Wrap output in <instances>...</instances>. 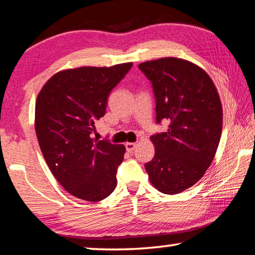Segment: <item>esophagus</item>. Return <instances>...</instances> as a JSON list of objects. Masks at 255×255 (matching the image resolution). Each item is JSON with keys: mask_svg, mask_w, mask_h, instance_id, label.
Returning a JSON list of instances; mask_svg holds the SVG:
<instances>
[{"mask_svg": "<svg viewBox=\"0 0 255 255\" xmlns=\"http://www.w3.org/2000/svg\"><path fill=\"white\" fill-rule=\"evenodd\" d=\"M125 146H126L127 152L131 153V152H133V150H135L137 144L136 143H126V144H125Z\"/></svg>", "mask_w": 255, "mask_h": 255, "instance_id": "esophagus-1", "label": "esophagus"}]
</instances>
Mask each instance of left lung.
I'll return each instance as SVG.
<instances>
[{
	"label": "left lung",
	"mask_w": 255,
	"mask_h": 255,
	"mask_svg": "<svg viewBox=\"0 0 255 255\" xmlns=\"http://www.w3.org/2000/svg\"><path fill=\"white\" fill-rule=\"evenodd\" d=\"M150 81L156 123H170L150 137L153 159L145 164L158 191L176 195L197 183L215 157L223 128V108L209 75L188 60L165 57L138 65Z\"/></svg>",
	"instance_id": "1"
}]
</instances>
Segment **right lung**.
I'll use <instances>...</instances> for the list:
<instances>
[{
	"label": "right lung",
	"mask_w": 255,
	"mask_h": 255,
	"mask_svg": "<svg viewBox=\"0 0 255 255\" xmlns=\"http://www.w3.org/2000/svg\"><path fill=\"white\" fill-rule=\"evenodd\" d=\"M132 66H84L56 73L37 97L34 128L41 153L68 193L100 201L117 185L124 145L92 138L94 123L106 115L108 97Z\"/></svg>",
	"instance_id": "add662e5"
}]
</instances>
